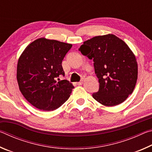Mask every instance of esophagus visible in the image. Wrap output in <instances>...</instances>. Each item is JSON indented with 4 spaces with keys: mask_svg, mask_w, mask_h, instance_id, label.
I'll return each mask as SVG.
<instances>
[{
    "mask_svg": "<svg viewBox=\"0 0 152 152\" xmlns=\"http://www.w3.org/2000/svg\"><path fill=\"white\" fill-rule=\"evenodd\" d=\"M84 78H84V76H82L80 81L79 82H78V85H82V84H83L84 80Z\"/></svg>",
    "mask_w": 152,
    "mask_h": 152,
    "instance_id": "esophagus-1",
    "label": "esophagus"
}]
</instances>
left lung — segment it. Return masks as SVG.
Here are the masks:
<instances>
[{"label":"left lung","instance_id":"left-lung-1","mask_svg":"<svg viewBox=\"0 0 152 152\" xmlns=\"http://www.w3.org/2000/svg\"><path fill=\"white\" fill-rule=\"evenodd\" d=\"M79 50L94 61L99 89L92 97L107 107L125 101L133 92L137 79V64L128 45L109 34L86 41Z\"/></svg>","mask_w":152,"mask_h":152}]
</instances>
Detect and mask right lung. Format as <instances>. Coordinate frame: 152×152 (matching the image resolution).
Here are the masks:
<instances>
[{"mask_svg":"<svg viewBox=\"0 0 152 152\" xmlns=\"http://www.w3.org/2000/svg\"><path fill=\"white\" fill-rule=\"evenodd\" d=\"M72 44L39 38L25 48L17 64L20 91L33 106L43 111L61 107L74 87L66 80L61 62Z\"/></svg>","mask_w":152,"mask_h":152,"instance_id":"add662e5","label":"right lung"}]
</instances>
